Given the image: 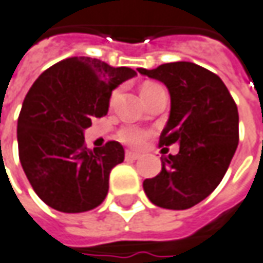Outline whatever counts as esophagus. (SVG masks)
Listing matches in <instances>:
<instances>
[{"instance_id": "1", "label": "esophagus", "mask_w": 263, "mask_h": 263, "mask_svg": "<svg viewBox=\"0 0 263 263\" xmlns=\"http://www.w3.org/2000/svg\"><path fill=\"white\" fill-rule=\"evenodd\" d=\"M140 158V155L139 153H135V152H126V159L128 160H137Z\"/></svg>"}]
</instances>
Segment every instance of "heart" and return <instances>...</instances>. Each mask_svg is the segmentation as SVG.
<instances>
[{"label": "heart", "instance_id": "b5f03b06", "mask_svg": "<svg viewBox=\"0 0 263 263\" xmlns=\"http://www.w3.org/2000/svg\"><path fill=\"white\" fill-rule=\"evenodd\" d=\"M153 85H158V84H144L143 88H142V91H143V89H147V88H151V86ZM119 137L121 142L130 144V146L139 147V146L143 144L144 139H146V133H144L143 130H139V128L126 127L120 132Z\"/></svg>", "mask_w": 263, "mask_h": 263}]
</instances>
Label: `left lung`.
Here are the masks:
<instances>
[{
	"instance_id": "obj_1",
	"label": "left lung",
	"mask_w": 263,
	"mask_h": 263,
	"mask_svg": "<svg viewBox=\"0 0 263 263\" xmlns=\"http://www.w3.org/2000/svg\"><path fill=\"white\" fill-rule=\"evenodd\" d=\"M137 70L168 88L171 112L159 143L179 144L178 155L160 158L159 174L144 179V193L162 209H191L217 188L232 162L239 143L237 107L224 82L193 62Z\"/></svg>"
}]
</instances>
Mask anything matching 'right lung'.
Returning a JSON list of instances; mask_svg holds the SVG:
<instances>
[{
  "instance_id": "right-lung-1",
  "label": "right lung",
  "mask_w": 263,
  "mask_h": 263,
  "mask_svg": "<svg viewBox=\"0 0 263 263\" xmlns=\"http://www.w3.org/2000/svg\"><path fill=\"white\" fill-rule=\"evenodd\" d=\"M135 70L75 56L45 70L24 98L17 142L21 166L39 198L62 213L98 207L108 193L111 169L124 160L119 142L94 151L84 132L108 112L111 92Z\"/></svg>"
}]
</instances>
